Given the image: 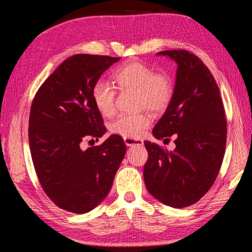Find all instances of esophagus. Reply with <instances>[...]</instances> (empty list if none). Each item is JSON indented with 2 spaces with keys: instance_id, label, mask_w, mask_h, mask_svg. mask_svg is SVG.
Masks as SVG:
<instances>
[{
  "instance_id": "34e87169",
  "label": "esophagus",
  "mask_w": 252,
  "mask_h": 252,
  "mask_svg": "<svg viewBox=\"0 0 252 252\" xmlns=\"http://www.w3.org/2000/svg\"><path fill=\"white\" fill-rule=\"evenodd\" d=\"M125 142L126 146H142L143 141L141 139H134V138H125Z\"/></svg>"
}]
</instances>
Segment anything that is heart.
<instances>
[{
    "label": "heart",
    "instance_id": "b5f03b06",
    "mask_svg": "<svg viewBox=\"0 0 252 252\" xmlns=\"http://www.w3.org/2000/svg\"><path fill=\"white\" fill-rule=\"evenodd\" d=\"M112 80L119 91H135L139 109L160 112L169 105L173 96V81L167 72H156L146 63L133 61L119 66L112 73ZM93 104L103 117L116 112L117 92L112 85L99 81L93 85ZM151 123L147 113L120 114L111 122V133L123 138H140Z\"/></svg>",
    "mask_w": 252,
    "mask_h": 252
}]
</instances>
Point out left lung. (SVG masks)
Wrapping results in <instances>:
<instances>
[{
    "label": "left lung",
    "mask_w": 252,
    "mask_h": 252,
    "mask_svg": "<svg viewBox=\"0 0 252 252\" xmlns=\"http://www.w3.org/2000/svg\"><path fill=\"white\" fill-rule=\"evenodd\" d=\"M158 54L174 60L178 70L172 100L152 133L168 141L173 135L176 149L168 151L144 141V183L162 203L186 208L198 202L218 177L227 142V119L218 84L197 55L181 49Z\"/></svg>",
    "instance_id": "1"
}]
</instances>
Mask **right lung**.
I'll list each match as a JSON object with an SVG mask.
<instances>
[{"instance_id": "1", "label": "right lung", "mask_w": 252, "mask_h": 252, "mask_svg": "<svg viewBox=\"0 0 252 252\" xmlns=\"http://www.w3.org/2000/svg\"><path fill=\"white\" fill-rule=\"evenodd\" d=\"M120 58L75 54L46 79L34 96L29 119V142L36 176L46 195L63 210L85 213L95 208L112 187L126 155L120 135L96 147L105 126L91 91L101 74Z\"/></svg>"}]
</instances>
